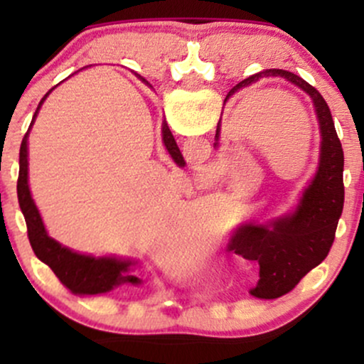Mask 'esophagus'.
Here are the masks:
<instances>
[{"label": "esophagus", "mask_w": 364, "mask_h": 364, "mask_svg": "<svg viewBox=\"0 0 364 364\" xmlns=\"http://www.w3.org/2000/svg\"><path fill=\"white\" fill-rule=\"evenodd\" d=\"M196 181H198V179H196ZM198 185H202V183H198Z\"/></svg>", "instance_id": "1"}]
</instances>
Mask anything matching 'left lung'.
<instances>
[{"mask_svg": "<svg viewBox=\"0 0 364 364\" xmlns=\"http://www.w3.org/2000/svg\"><path fill=\"white\" fill-rule=\"evenodd\" d=\"M282 78V80L292 83L298 89L306 92L315 104L316 116L320 119L321 141H320V161L318 171L313 178L311 185L304 190L301 203L298 208V220L301 223L303 236L298 241L296 250L291 257H287L281 265H260V279L250 289L253 296L263 299H274L294 289L296 284L310 272L311 269L318 267L327 258L330 246L336 237V229L342 215L344 207V183H342V173H344V152L339 136H337L336 127H333L332 114L327 102L318 94L315 87L304 82L298 75L286 72V70H263L252 77L245 78L243 82L232 87L235 92L241 87L260 80V78ZM229 92V94H231ZM219 135V132H217ZM275 235L274 231L267 229H253L252 232H237L229 241V252H235L243 257H253L250 250L255 246L265 243V237Z\"/></svg>", "mask_w": 364, "mask_h": 364, "instance_id": "8db88e82", "label": "left lung"}]
</instances>
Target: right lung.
<instances>
[{
	"instance_id": "obj_1",
	"label": "right lung",
	"mask_w": 364,
	"mask_h": 364,
	"mask_svg": "<svg viewBox=\"0 0 364 364\" xmlns=\"http://www.w3.org/2000/svg\"><path fill=\"white\" fill-rule=\"evenodd\" d=\"M27 139L28 132L23 136L22 147H20L16 195H18L20 210L25 217V223H27L28 241H31L36 257L41 262H44L56 274V277L75 294H101V292L114 289L121 284H139V277L128 274L127 263L116 260V258H94L75 253L46 235L44 224L41 220L37 207L34 205L27 183Z\"/></svg>"
}]
</instances>
